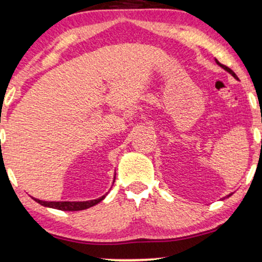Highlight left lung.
<instances>
[{"instance_id": "obj_1", "label": "left lung", "mask_w": 262, "mask_h": 262, "mask_svg": "<svg viewBox=\"0 0 262 262\" xmlns=\"http://www.w3.org/2000/svg\"><path fill=\"white\" fill-rule=\"evenodd\" d=\"M215 60H216V63H217V64H219V66H220L221 68H224V69L226 70V72H228V73H230V74H231V75H232V76H233V77H234V79H237V80H238V76H237V75H235V74H234V72H233V70H231V69H230V68H228V67H226V66H224V64H221L220 62H219V60H217V59H215ZM230 195H231V194H230ZM230 195H228V196H230Z\"/></svg>"}]
</instances>
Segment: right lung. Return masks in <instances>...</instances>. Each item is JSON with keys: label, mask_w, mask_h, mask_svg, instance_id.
Here are the masks:
<instances>
[{"label": "right lung", "mask_w": 262, "mask_h": 262, "mask_svg": "<svg viewBox=\"0 0 262 262\" xmlns=\"http://www.w3.org/2000/svg\"><path fill=\"white\" fill-rule=\"evenodd\" d=\"M105 198V195L101 196V198L95 199V200H87V202H43V200L32 198L35 202H37L38 204L47 206V208L63 210V211H79V210H85L91 208V206L98 204L99 202H102Z\"/></svg>", "instance_id": "right-lung-1"}]
</instances>
